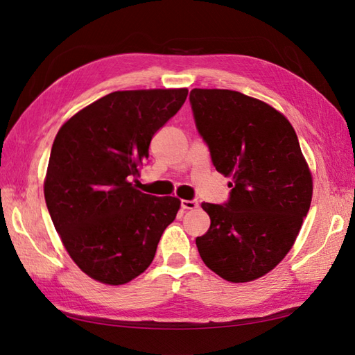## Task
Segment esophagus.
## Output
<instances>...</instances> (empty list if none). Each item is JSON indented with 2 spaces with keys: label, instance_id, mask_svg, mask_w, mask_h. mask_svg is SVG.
<instances>
[{
  "label": "esophagus",
  "instance_id": "esophagus-1",
  "mask_svg": "<svg viewBox=\"0 0 355 355\" xmlns=\"http://www.w3.org/2000/svg\"><path fill=\"white\" fill-rule=\"evenodd\" d=\"M182 207H183V209H187V210L197 209V207H198V201H197V200H183V201H182Z\"/></svg>",
  "mask_w": 355,
  "mask_h": 355
}]
</instances>
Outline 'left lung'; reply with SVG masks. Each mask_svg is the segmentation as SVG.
<instances>
[{"instance_id":"1","label":"left lung","mask_w":355,"mask_h":355,"mask_svg":"<svg viewBox=\"0 0 355 355\" xmlns=\"http://www.w3.org/2000/svg\"><path fill=\"white\" fill-rule=\"evenodd\" d=\"M191 105L215 169L230 177L225 205L210 218L201 259L229 282H250L281 262L310 210L313 175L296 131L268 103L232 89L193 88Z\"/></svg>"}]
</instances>
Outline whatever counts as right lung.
Masks as SVG:
<instances>
[{
	"label": "right lung",
	"instance_id": "1",
	"mask_svg": "<svg viewBox=\"0 0 355 355\" xmlns=\"http://www.w3.org/2000/svg\"><path fill=\"white\" fill-rule=\"evenodd\" d=\"M187 88L114 92L89 103L58 131L44 197L65 250L87 276L123 285L153 262L177 197H153L131 177L149 157L153 135L177 114Z\"/></svg>",
	"mask_w": 355,
	"mask_h": 355
}]
</instances>
